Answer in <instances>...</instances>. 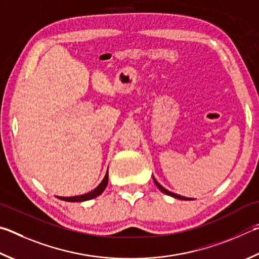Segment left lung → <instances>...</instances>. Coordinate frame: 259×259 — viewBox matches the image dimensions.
<instances>
[{"mask_svg": "<svg viewBox=\"0 0 259 259\" xmlns=\"http://www.w3.org/2000/svg\"><path fill=\"white\" fill-rule=\"evenodd\" d=\"M153 180H154V182H155V185L157 186V188L159 190H161L163 194H165V195H168V196H171V197H173V198H177V199H181V200H191L192 198H188V197H183V196H180V195H178V194H173V192H171V191H168L167 189H165V188L164 187H162L161 185H159V183L156 181V179H155L154 177H153Z\"/></svg>", "mask_w": 259, "mask_h": 259, "instance_id": "obj_1", "label": "left lung"}]
</instances>
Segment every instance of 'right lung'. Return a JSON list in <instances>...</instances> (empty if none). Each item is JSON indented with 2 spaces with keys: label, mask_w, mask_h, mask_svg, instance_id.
<instances>
[{
  "label": "right lung",
  "mask_w": 259,
  "mask_h": 259,
  "mask_svg": "<svg viewBox=\"0 0 259 259\" xmlns=\"http://www.w3.org/2000/svg\"><path fill=\"white\" fill-rule=\"evenodd\" d=\"M107 182H109V170H107L106 175L103 179V181L98 185L95 189L87 192V194L84 195H80V196H72V197H60V196H56L59 199H62L65 201H71V203H78V201H86L89 199H93V198H96L97 196H100L103 191L105 190V188L107 186Z\"/></svg>",
  "instance_id": "obj_1"
}]
</instances>
